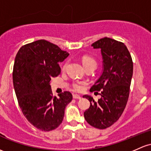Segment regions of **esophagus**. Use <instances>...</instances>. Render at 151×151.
I'll return each mask as SVG.
<instances>
[{"label":"esophagus","instance_id":"34e87169","mask_svg":"<svg viewBox=\"0 0 151 151\" xmlns=\"http://www.w3.org/2000/svg\"><path fill=\"white\" fill-rule=\"evenodd\" d=\"M73 98H74V99H78V100H79V99H81V97L79 95V94H73Z\"/></svg>","mask_w":151,"mask_h":151}]
</instances>
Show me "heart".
<instances>
[{"mask_svg": "<svg viewBox=\"0 0 151 151\" xmlns=\"http://www.w3.org/2000/svg\"><path fill=\"white\" fill-rule=\"evenodd\" d=\"M82 62L83 66L86 69H95L97 67V61L94 59V58L89 57V56H84L82 58ZM67 62H66L63 64L62 66V69H65L67 68ZM84 84V82H79V81H77V82H75L74 84H73V87H74V89L77 91L82 90V88H83V85Z\"/></svg>", "mask_w": 151, "mask_h": 151, "instance_id": "heart-1", "label": "heart"}]
</instances>
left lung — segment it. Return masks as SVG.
I'll use <instances>...</instances> for the list:
<instances>
[{
	"mask_svg": "<svg viewBox=\"0 0 151 151\" xmlns=\"http://www.w3.org/2000/svg\"><path fill=\"white\" fill-rule=\"evenodd\" d=\"M92 46L94 49H101L103 71L90 92L101 91V98L94 102L91 96H83L90 102L84 116L92 127L105 129L113 125L125 110L130 93L133 63L126 46L120 41L105 37Z\"/></svg>",
	"mask_w": 151,
	"mask_h": 151,
	"instance_id": "left-lung-1",
	"label": "left lung"
}]
</instances>
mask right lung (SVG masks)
Masks as SVG:
<instances>
[{
    "label": "right lung",
    "instance_id": "obj_1",
    "mask_svg": "<svg viewBox=\"0 0 151 151\" xmlns=\"http://www.w3.org/2000/svg\"><path fill=\"white\" fill-rule=\"evenodd\" d=\"M69 55L41 39L21 46L15 58L13 82L19 105L28 121L42 131L59 127L72 100L68 91L54 97L50 85L51 79L61 72L59 63Z\"/></svg>",
    "mask_w": 151,
    "mask_h": 151
}]
</instances>
